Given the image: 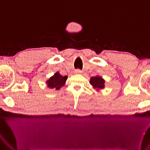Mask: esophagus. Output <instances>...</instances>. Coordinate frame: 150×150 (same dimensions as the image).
Returning a JSON list of instances; mask_svg holds the SVG:
<instances>
[{"label":"esophagus","instance_id":"esophagus-1","mask_svg":"<svg viewBox=\"0 0 150 150\" xmlns=\"http://www.w3.org/2000/svg\"><path fill=\"white\" fill-rule=\"evenodd\" d=\"M75 73H77V74H81V73H83V71H82L81 70V69H76L75 71Z\"/></svg>","mask_w":150,"mask_h":150}]
</instances>
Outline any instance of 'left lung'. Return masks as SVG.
I'll return each instance as SVG.
<instances>
[{"label": "left lung", "mask_w": 150, "mask_h": 150, "mask_svg": "<svg viewBox=\"0 0 150 150\" xmlns=\"http://www.w3.org/2000/svg\"><path fill=\"white\" fill-rule=\"evenodd\" d=\"M105 80L100 76H95L90 78V83L92 87L97 90H101L105 87Z\"/></svg>", "instance_id": "obj_1"}]
</instances>
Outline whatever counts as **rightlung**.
<instances>
[{
  "mask_svg": "<svg viewBox=\"0 0 150 150\" xmlns=\"http://www.w3.org/2000/svg\"><path fill=\"white\" fill-rule=\"evenodd\" d=\"M67 76H62L60 74L59 72L55 73L53 76L50 77L49 80L47 81L46 83L49 88L55 90H59L65 84Z\"/></svg>",
  "mask_w": 150,
  "mask_h": 150,
  "instance_id": "add662e5",
  "label": "right lung"
}]
</instances>
